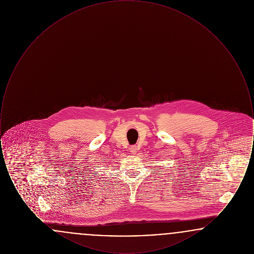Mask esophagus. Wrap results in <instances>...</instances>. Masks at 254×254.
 Returning a JSON list of instances; mask_svg holds the SVG:
<instances>
[{
    "mask_svg": "<svg viewBox=\"0 0 254 254\" xmlns=\"http://www.w3.org/2000/svg\"><path fill=\"white\" fill-rule=\"evenodd\" d=\"M129 149H130V152H131L132 154H135V153L137 152V146H136V145H131Z\"/></svg>",
    "mask_w": 254,
    "mask_h": 254,
    "instance_id": "esophagus-1",
    "label": "esophagus"
}]
</instances>
